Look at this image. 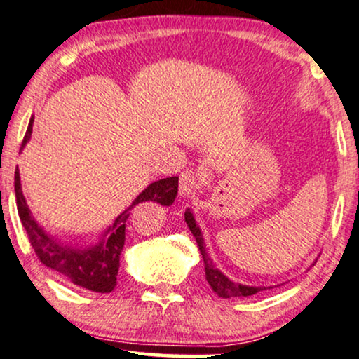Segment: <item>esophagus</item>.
Here are the masks:
<instances>
[{"label":"esophagus","instance_id":"esophagus-1","mask_svg":"<svg viewBox=\"0 0 359 359\" xmlns=\"http://www.w3.org/2000/svg\"><path fill=\"white\" fill-rule=\"evenodd\" d=\"M200 177L197 172L194 170H184L180 174V184H179V190L182 197H190V195L195 194V190L198 187Z\"/></svg>","mask_w":359,"mask_h":359}]
</instances>
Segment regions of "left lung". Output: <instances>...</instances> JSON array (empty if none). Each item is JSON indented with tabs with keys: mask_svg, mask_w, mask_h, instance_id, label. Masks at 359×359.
Here are the masks:
<instances>
[{
	"mask_svg": "<svg viewBox=\"0 0 359 359\" xmlns=\"http://www.w3.org/2000/svg\"><path fill=\"white\" fill-rule=\"evenodd\" d=\"M185 222H187V226L190 228V231H192L195 240H197L200 255H202V257H203L205 277H207L210 287L213 289V292L217 294L218 297H223V299L250 297V295H255L259 292V290L266 289V287H252V285H243V284H238V283H233V280H229L228 277L213 264V259L208 256L207 248H205L203 235H202V231H200V226L197 224V222H195L194 213L190 208L185 210Z\"/></svg>",
	"mask_w": 359,
	"mask_h": 359,
	"instance_id": "left-lung-1",
	"label": "left lung"
}]
</instances>
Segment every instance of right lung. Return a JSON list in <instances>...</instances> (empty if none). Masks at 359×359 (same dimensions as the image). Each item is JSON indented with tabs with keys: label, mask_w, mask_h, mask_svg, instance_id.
<instances>
[{
	"label": "right lung",
	"mask_w": 359,
	"mask_h": 359,
	"mask_svg": "<svg viewBox=\"0 0 359 359\" xmlns=\"http://www.w3.org/2000/svg\"><path fill=\"white\" fill-rule=\"evenodd\" d=\"M32 123H34V118H31L19 152L31 140ZM177 190H179V177H167V179L152 182L137 195L130 207L114 219V223L103 233L102 238L95 245L74 246L70 243L60 241L59 238L50 236L36 222L22 195L21 177H19L18 167L16 172H14V194H16L18 213L36 256L39 257L42 264L59 272L72 284L100 294H108L116 287L119 256H121L124 246V231H126V222L131 208H135V205L142 202H156L164 205V207H169V205L174 203Z\"/></svg>",
	"instance_id": "1"
}]
</instances>
